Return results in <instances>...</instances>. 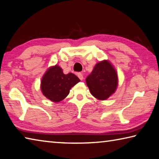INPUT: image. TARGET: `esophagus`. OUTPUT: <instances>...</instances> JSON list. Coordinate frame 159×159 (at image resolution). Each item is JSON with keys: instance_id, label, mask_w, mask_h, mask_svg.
Returning a JSON list of instances; mask_svg holds the SVG:
<instances>
[{"instance_id": "esophagus-1", "label": "esophagus", "mask_w": 159, "mask_h": 159, "mask_svg": "<svg viewBox=\"0 0 159 159\" xmlns=\"http://www.w3.org/2000/svg\"><path fill=\"white\" fill-rule=\"evenodd\" d=\"M78 77L80 78V80H83V75L81 73V72H78V73L77 74Z\"/></svg>"}]
</instances>
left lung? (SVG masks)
Segmentation results:
<instances>
[{
	"label": "left lung",
	"instance_id": "obj_1",
	"mask_svg": "<svg viewBox=\"0 0 159 159\" xmlns=\"http://www.w3.org/2000/svg\"><path fill=\"white\" fill-rule=\"evenodd\" d=\"M86 83L93 97L99 100H105L116 89L117 73L108 61L99 62L86 78Z\"/></svg>",
	"mask_w": 159,
	"mask_h": 159
}]
</instances>
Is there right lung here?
Instances as JSON below:
<instances>
[{"label": "right lung", "instance_id": "add662e5", "mask_svg": "<svg viewBox=\"0 0 159 159\" xmlns=\"http://www.w3.org/2000/svg\"><path fill=\"white\" fill-rule=\"evenodd\" d=\"M80 81L75 75H65L61 67L55 66L49 68L43 75L41 89L46 98L54 102H59L69 94L71 87Z\"/></svg>", "mask_w": 159, "mask_h": 159}]
</instances>
